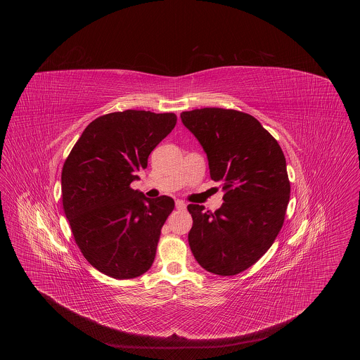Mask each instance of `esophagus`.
<instances>
[{"label":"esophagus","mask_w":360,"mask_h":360,"mask_svg":"<svg viewBox=\"0 0 360 360\" xmlns=\"http://www.w3.org/2000/svg\"><path fill=\"white\" fill-rule=\"evenodd\" d=\"M175 207H176L178 210H185V209H186V204H185L184 201H181V200H176V201H175Z\"/></svg>","instance_id":"34e87169"}]
</instances>
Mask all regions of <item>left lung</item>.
<instances>
[{
	"mask_svg": "<svg viewBox=\"0 0 360 360\" xmlns=\"http://www.w3.org/2000/svg\"><path fill=\"white\" fill-rule=\"evenodd\" d=\"M181 120L224 190V204L213 213L188 205L190 250L206 271L239 274L267 252L283 225L290 198L285 155L255 117L239 110L194 109Z\"/></svg>",
	"mask_w": 360,
	"mask_h": 360,
	"instance_id": "left-lung-1",
	"label": "left lung"
}]
</instances>
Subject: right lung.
I'll return each mask as SVG.
<instances>
[{"label": "right lung", "mask_w": 360, "mask_h": 360, "mask_svg": "<svg viewBox=\"0 0 360 360\" xmlns=\"http://www.w3.org/2000/svg\"><path fill=\"white\" fill-rule=\"evenodd\" d=\"M175 124L174 113L105 115L86 127L63 165L65 214L81 252L103 274L136 278L154 263L174 200L147 198L131 184Z\"/></svg>", "instance_id": "obj_1"}]
</instances>
